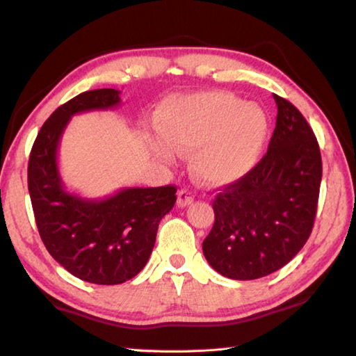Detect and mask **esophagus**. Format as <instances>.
<instances>
[{
  "instance_id": "esophagus-1",
  "label": "esophagus",
  "mask_w": 356,
  "mask_h": 356,
  "mask_svg": "<svg viewBox=\"0 0 356 356\" xmlns=\"http://www.w3.org/2000/svg\"><path fill=\"white\" fill-rule=\"evenodd\" d=\"M195 201V197L191 196V193L188 190H180L177 193V206L179 207H188Z\"/></svg>"
}]
</instances>
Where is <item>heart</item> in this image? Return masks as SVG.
Here are the masks:
<instances>
[{"label": "heart", "instance_id": "1", "mask_svg": "<svg viewBox=\"0 0 356 356\" xmlns=\"http://www.w3.org/2000/svg\"><path fill=\"white\" fill-rule=\"evenodd\" d=\"M163 140L150 149L165 161L174 154L191 156L201 184L225 186L256 166L268 134L264 111L227 92H197L166 100L156 116Z\"/></svg>", "mask_w": 356, "mask_h": 356}]
</instances>
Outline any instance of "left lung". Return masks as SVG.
Segmentation results:
<instances>
[{"label": "left lung", "mask_w": 356, "mask_h": 356, "mask_svg": "<svg viewBox=\"0 0 356 356\" xmlns=\"http://www.w3.org/2000/svg\"><path fill=\"white\" fill-rule=\"evenodd\" d=\"M276 127L267 154L213 201L215 222L202 251L220 275L257 280L303 248L314 226L322 159L316 135L291 102L273 94Z\"/></svg>", "instance_id": "left-lung-1"}]
</instances>
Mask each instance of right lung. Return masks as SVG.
<instances>
[{
	"label": "right lung",
	"mask_w": 356,
	"mask_h": 356,
	"mask_svg": "<svg viewBox=\"0 0 356 356\" xmlns=\"http://www.w3.org/2000/svg\"><path fill=\"white\" fill-rule=\"evenodd\" d=\"M116 89L76 95L47 119L28 163V190L45 248L76 278L92 284H122L136 276L154 250L159 222L176 204V186L120 188L91 200L70 193L58 166L61 136L72 116L113 110Z\"/></svg>",
	"instance_id": "1"
}]
</instances>
